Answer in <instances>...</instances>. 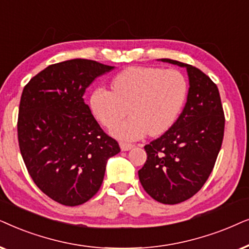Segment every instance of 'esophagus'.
<instances>
[{
	"label": "esophagus",
	"instance_id": "obj_1",
	"mask_svg": "<svg viewBox=\"0 0 249 249\" xmlns=\"http://www.w3.org/2000/svg\"><path fill=\"white\" fill-rule=\"evenodd\" d=\"M119 145H121V149L123 151H127L130 150V149H132L134 147V144H131V143H126V142H121L119 143Z\"/></svg>",
	"mask_w": 249,
	"mask_h": 249
}]
</instances>
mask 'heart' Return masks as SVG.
<instances>
[{
  "mask_svg": "<svg viewBox=\"0 0 249 249\" xmlns=\"http://www.w3.org/2000/svg\"><path fill=\"white\" fill-rule=\"evenodd\" d=\"M112 91L98 88L91 93L94 118L110 128L127 113L131 117L112 128L114 137L138 140L148 133L159 135L177 121L188 97V82L178 69L149 66L128 67L112 78Z\"/></svg>",
  "mask_w": 249,
  "mask_h": 249,
  "instance_id": "heart-1",
  "label": "heart"
}]
</instances>
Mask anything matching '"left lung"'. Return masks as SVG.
<instances>
[{
  "label": "left lung",
  "mask_w": 249,
  "mask_h": 249,
  "mask_svg": "<svg viewBox=\"0 0 249 249\" xmlns=\"http://www.w3.org/2000/svg\"><path fill=\"white\" fill-rule=\"evenodd\" d=\"M161 61L187 68V104L161 137L144 145L147 160L138 173L149 196L174 205L196 195L207 181L223 141L225 118L217 86L206 74L177 60Z\"/></svg>",
  "instance_id": "left-lung-1"
}]
</instances>
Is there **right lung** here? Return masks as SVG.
<instances>
[{"mask_svg": "<svg viewBox=\"0 0 249 249\" xmlns=\"http://www.w3.org/2000/svg\"><path fill=\"white\" fill-rule=\"evenodd\" d=\"M114 67L88 59L50 65L22 91L18 141L34 183L65 206L90 200L104 181L108 159L121 151L105 133L83 95Z\"/></svg>", "mask_w": 249, "mask_h": 249, "instance_id": "right-lung-1", "label": "right lung"}]
</instances>
